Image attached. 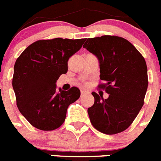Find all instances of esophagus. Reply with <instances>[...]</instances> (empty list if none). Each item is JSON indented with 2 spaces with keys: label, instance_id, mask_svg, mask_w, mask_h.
<instances>
[{
  "label": "esophagus",
  "instance_id": "1",
  "mask_svg": "<svg viewBox=\"0 0 161 161\" xmlns=\"http://www.w3.org/2000/svg\"><path fill=\"white\" fill-rule=\"evenodd\" d=\"M88 93V91H86L85 89H80V93H81V95H85V93Z\"/></svg>",
  "mask_w": 161,
  "mask_h": 161
}]
</instances>
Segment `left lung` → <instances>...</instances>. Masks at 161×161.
I'll return each instance as SVG.
<instances>
[{"mask_svg":"<svg viewBox=\"0 0 161 161\" xmlns=\"http://www.w3.org/2000/svg\"><path fill=\"white\" fill-rule=\"evenodd\" d=\"M83 47L94 54L100 63L98 88L109 94L107 99L93 92V106L88 109L95 129L115 135L131 125L144 103L148 78L146 61L128 40L115 35L88 38Z\"/></svg>","mask_w":161,"mask_h":161,"instance_id":"left-lung-1","label":"left lung"}]
</instances>
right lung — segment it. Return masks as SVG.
I'll return each instance as SVG.
<instances>
[{
    "label": "right lung",
    "mask_w": 161,
    "mask_h": 161,
    "mask_svg": "<svg viewBox=\"0 0 161 161\" xmlns=\"http://www.w3.org/2000/svg\"><path fill=\"white\" fill-rule=\"evenodd\" d=\"M85 38H55L33 42L17 59L12 85L19 111L35 128L53 130L63 124L69 105L80 96V89L56 90L55 82L68 72L69 58Z\"/></svg>",
    "instance_id": "right-lung-1"
}]
</instances>
